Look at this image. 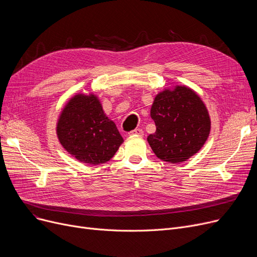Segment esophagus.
Listing matches in <instances>:
<instances>
[{
    "label": "esophagus",
    "mask_w": 257,
    "mask_h": 257,
    "mask_svg": "<svg viewBox=\"0 0 257 257\" xmlns=\"http://www.w3.org/2000/svg\"><path fill=\"white\" fill-rule=\"evenodd\" d=\"M129 136H133V137H143V136H144V131H143L142 129H140V128L134 129L133 131H131V132L129 133Z\"/></svg>",
    "instance_id": "34e87169"
}]
</instances>
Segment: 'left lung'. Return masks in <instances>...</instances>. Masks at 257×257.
<instances>
[{
	"label": "left lung",
	"instance_id": "8db88e82",
	"mask_svg": "<svg viewBox=\"0 0 257 257\" xmlns=\"http://www.w3.org/2000/svg\"><path fill=\"white\" fill-rule=\"evenodd\" d=\"M156 131L148 137L155 155L179 164L196 154L205 144L210 118L198 94L186 86L158 93L151 107Z\"/></svg>",
	"mask_w": 257,
	"mask_h": 257
}]
</instances>
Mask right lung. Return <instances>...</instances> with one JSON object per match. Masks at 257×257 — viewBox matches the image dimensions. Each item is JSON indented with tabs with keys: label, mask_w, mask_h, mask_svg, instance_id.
<instances>
[{
	"label": "right lung",
	"mask_w": 257,
	"mask_h": 257,
	"mask_svg": "<svg viewBox=\"0 0 257 257\" xmlns=\"http://www.w3.org/2000/svg\"><path fill=\"white\" fill-rule=\"evenodd\" d=\"M57 136L67 152L87 165L110 160L124 141L93 94H77L69 101L58 119Z\"/></svg>",
	"instance_id": "obj_1"
}]
</instances>
